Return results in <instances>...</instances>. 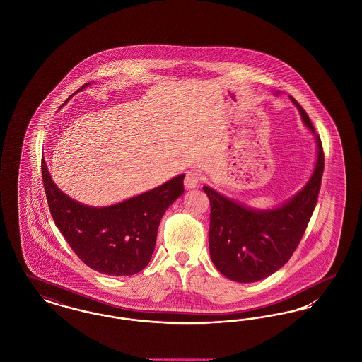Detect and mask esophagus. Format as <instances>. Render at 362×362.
I'll return each instance as SVG.
<instances>
[{"instance_id": "esophagus-1", "label": "esophagus", "mask_w": 362, "mask_h": 362, "mask_svg": "<svg viewBox=\"0 0 362 362\" xmlns=\"http://www.w3.org/2000/svg\"><path fill=\"white\" fill-rule=\"evenodd\" d=\"M199 180H201L199 173H195V171H189L185 176V187L186 189H195V187H198Z\"/></svg>"}]
</instances>
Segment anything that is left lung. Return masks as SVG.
<instances>
[{
    "label": "left lung",
    "instance_id": "left-lung-1",
    "mask_svg": "<svg viewBox=\"0 0 362 362\" xmlns=\"http://www.w3.org/2000/svg\"><path fill=\"white\" fill-rule=\"evenodd\" d=\"M289 99L316 141L315 167L303 189L278 206L258 209L204 186L211 209L210 258L223 276L235 282H257L278 272L292 257L316 206L325 170L322 141L303 107L292 96Z\"/></svg>",
    "mask_w": 362,
    "mask_h": 362
}]
</instances>
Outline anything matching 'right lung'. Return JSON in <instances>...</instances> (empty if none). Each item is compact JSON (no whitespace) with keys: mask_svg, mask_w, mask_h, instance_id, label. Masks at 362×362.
Listing matches in <instances>:
<instances>
[{"mask_svg":"<svg viewBox=\"0 0 362 362\" xmlns=\"http://www.w3.org/2000/svg\"><path fill=\"white\" fill-rule=\"evenodd\" d=\"M88 86L90 83L77 92ZM42 176L57 228L88 267L107 276H133L148 266L160 221L185 191V173H180L156 189L118 204L89 206L55 186L45 157Z\"/></svg>","mask_w":362,"mask_h":362,"instance_id":"1","label":"right lung"}]
</instances>
